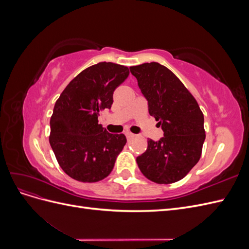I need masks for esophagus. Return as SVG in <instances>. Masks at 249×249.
Here are the masks:
<instances>
[{
	"label": "esophagus",
	"instance_id": "34e87169",
	"mask_svg": "<svg viewBox=\"0 0 249 249\" xmlns=\"http://www.w3.org/2000/svg\"><path fill=\"white\" fill-rule=\"evenodd\" d=\"M125 136H126V138L127 139H133L135 136H136V135H135V134H133L132 132H130V131H125Z\"/></svg>",
	"mask_w": 249,
	"mask_h": 249
}]
</instances>
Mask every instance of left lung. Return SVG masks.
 I'll return each instance as SVG.
<instances>
[{"instance_id":"1","label":"left lung","mask_w":249,"mask_h":249,"mask_svg":"<svg viewBox=\"0 0 249 249\" xmlns=\"http://www.w3.org/2000/svg\"><path fill=\"white\" fill-rule=\"evenodd\" d=\"M148 102L149 115L162 127L164 137L147 140L137 157L143 176L157 184L184 178L199 161L206 138L203 114L196 100L166 66L158 62L130 67Z\"/></svg>"}]
</instances>
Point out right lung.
I'll return each mask as SVG.
<instances>
[{
  "label": "right lung",
  "mask_w": 249,
  "mask_h": 249,
  "mask_svg": "<svg viewBox=\"0 0 249 249\" xmlns=\"http://www.w3.org/2000/svg\"><path fill=\"white\" fill-rule=\"evenodd\" d=\"M126 66L100 62L72 79L56 101L50 144L60 167L83 183L107 178L126 143L124 134H110L99 124V112L110 109L113 92L129 76Z\"/></svg>",
  "instance_id": "obj_1"
}]
</instances>
